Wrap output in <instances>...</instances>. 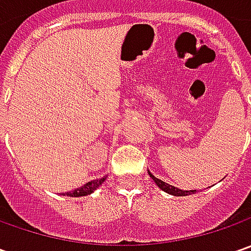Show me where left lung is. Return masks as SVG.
Segmentation results:
<instances>
[{
  "label": "left lung",
  "mask_w": 251,
  "mask_h": 251,
  "mask_svg": "<svg viewBox=\"0 0 251 251\" xmlns=\"http://www.w3.org/2000/svg\"><path fill=\"white\" fill-rule=\"evenodd\" d=\"M150 176L152 177V180L156 183V186L160 188V190H163V191H166L168 194H172V196H177V197H183V196H190V194H194L196 193V190H180V188L175 187V186H170L168 183H165V181H162L159 178H156L152 173H150Z\"/></svg>",
  "instance_id": "obj_1"
}]
</instances>
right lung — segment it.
<instances>
[{
  "label": "right lung",
  "instance_id": "right-lung-1",
  "mask_svg": "<svg viewBox=\"0 0 251 251\" xmlns=\"http://www.w3.org/2000/svg\"><path fill=\"white\" fill-rule=\"evenodd\" d=\"M104 180H106V177L96 178V180L88 181L86 184H83L82 187L75 188L74 191H68V193H65V196H68V197H83V196H89V194H92L96 188L100 186Z\"/></svg>",
  "mask_w": 251,
  "mask_h": 251
}]
</instances>
